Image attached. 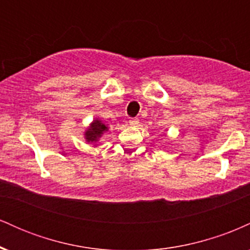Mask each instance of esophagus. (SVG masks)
<instances>
[{
	"label": "esophagus",
	"mask_w": 250,
	"mask_h": 250,
	"mask_svg": "<svg viewBox=\"0 0 250 250\" xmlns=\"http://www.w3.org/2000/svg\"><path fill=\"white\" fill-rule=\"evenodd\" d=\"M139 120L137 119H130L128 121V125L129 127H137V125H139Z\"/></svg>",
	"instance_id": "esophagus-1"
}]
</instances>
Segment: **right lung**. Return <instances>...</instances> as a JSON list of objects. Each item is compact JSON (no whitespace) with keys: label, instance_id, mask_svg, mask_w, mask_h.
Returning a JSON list of instances; mask_svg holds the SVG:
<instances>
[{"label":"right lung","instance_id":"1","mask_svg":"<svg viewBox=\"0 0 250 250\" xmlns=\"http://www.w3.org/2000/svg\"><path fill=\"white\" fill-rule=\"evenodd\" d=\"M109 130L108 125L103 123L101 119L96 117L91 121L90 125H88L87 129L84 130V140L88 145H94V147H97V142L101 140L103 134L107 133Z\"/></svg>","mask_w":250,"mask_h":250}]
</instances>
